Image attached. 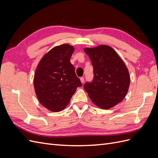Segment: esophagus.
<instances>
[{
    "mask_svg": "<svg viewBox=\"0 0 158 158\" xmlns=\"http://www.w3.org/2000/svg\"><path fill=\"white\" fill-rule=\"evenodd\" d=\"M80 81H81V82L83 84L84 82V77H81L80 78Z\"/></svg>",
    "mask_w": 158,
    "mask_h": 158,
    "instance_id": "1",
    "label": "esophagus"
}]
</instances>
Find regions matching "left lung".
<instances>
[{"mask_svg": "<svg viewBox=\"0 0 158 158\" xmlns=\"http://www.w3.org/2000/svg\"><path fill=\"white\" fill-rule=\"evenodd\" d=\"M84 51L92 61L94 78L84 88L92 102L101 109H110L125 97L130 85L128 69L113 48L101 45Z\"/></svg>", "mask_w": 158, "mask_h": 158, "instance_id": "obj_1", "label": "left lung"}]
</instances>
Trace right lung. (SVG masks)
Here are the masks:
<instances>
[{"instance_id": "add662e5", "label": "right lung", "mask_w": 158, "mask_h": 158, "mask_svg": "<svg viewBox=\"0 0 158 158\" xmlns=\"http://www.w3.org/2000/svg\"><path fill=\"white\" fill-rule=\"evenodd\" d=\"M74 47H55L41 59L34 75V88L40 103L52 112L63 110L78 87L82 86L70 63Z\"/></svg>"}]
</instances>
